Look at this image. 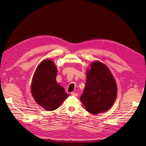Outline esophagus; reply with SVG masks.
<instances>
[{
	"label": "esophagus",
	"instance_id": "obj_1",
	"mask_svg": "<svg viewBox=\"0 0 146 146\" xmlns=\"http://www.w3.org/2000/svg\"><path fill=\"white\" fill-rule=\"evenodd\" d=\"M71 94L73 96H75V97H77L78 96V94L76 93V92H71V94Z\"/></svg>",
	"mask_w": 146,
	"mask_h": 146
}]
</instances>
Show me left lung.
<instances>
[{
    "label": "left lung",
    "instance_id": "left-lung-1",
    "mask_svg": "<svg viewBox=\"0 0 146 146\" xmlns=\"http://www.w3.org/2000/svg\"><path fill=\"white\" fill-rule=\"evenodd\" d=\"M117 96V85L107 66L99 61L86 72L85 89L80 100L88 112L97 114L107 111Z\"/></svg>",
    "mask_w": 146,
    "mask_h": 146
}]
</instances>
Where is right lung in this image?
Here are the masks:
<instances>
[{
    "label": "right lung",
    "instance_id": "right-lung-1",
    "mask_svg": "<svg viewBox=\"0 0 146 146\" xmlns=\"http://www.w3.org/2000/svg\"><path fill=\"white\" fill-rule=\"evenodd\" d=\"M57 69L53 61L45 60L38 65L33 77L31 91L35 100L48 111L59 107L69 95L57 83Z\"/></svg>",
    "mask_w": 146,
    "mask_h": 146
}]
</instances>
